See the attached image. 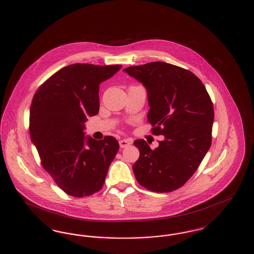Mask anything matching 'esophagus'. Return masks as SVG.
<instances>
[{
  "label": "esophagus",
  "mask_w": 254,
  "mask_h": 254,
  "mask_svg": "<svg viewBox=\"0 0 254 254\" xmlns=\"http://www.w3.org/2000/svg\"><path fill=\"white\" fill-rule=\"evenodd\" d=\"M119 144H120V147H121V148H125V147L130 145L131 143H130V141L127 140V139H123V140H121V141L119 142Z\"/></svg>",
  "instance_id": "1"
}]
</instances>
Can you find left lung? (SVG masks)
Masks as SVG:
<instances>
[{
	"instance_id": "1",
	"label": "left lung",
	"mask_w": 254,
	"mask_h": 254,
	"mask_svg": "<svg viewBox=\"0 0 254 254\" xmlns=\"http://www.w3.org/2000/svg\"><path fill=\"white\" fill-rule=\"evenodd\" d=\"M124 71L145 85L151 132L165 136L155 149L143 139L134 142L140 151L132 167L135 178L151 191L178 190L193 175L211 145V99L196 75L174 64L151 62Z\"/></svg>"
}]
</instances>
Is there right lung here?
Wrapping results in <instances>:
<instances>
[{
  "mask_svg": "<svg viewBox=\"0 0 254 254\" xmlns=\"http://www.w3.org/2000/svg\"><path fill=\"white\" fill-rule=\"evenodd\" d=\"M121 64H73L37 89L30 107L29 132L41 164L62 190L73 197L99 191L119 150L112 136L85 138V122L99 112V85Z\"/></svg>",
  "mask_w": 254,
  "mask_h": 254,
  "instance_id": "1",
  "label": "right lung"
}]
</instances>
